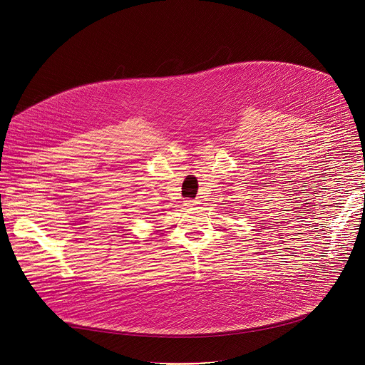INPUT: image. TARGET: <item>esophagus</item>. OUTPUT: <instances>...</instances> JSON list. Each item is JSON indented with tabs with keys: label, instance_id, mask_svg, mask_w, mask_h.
<instances>
[{
	"label": "esophagus",
	"instance_id": "34e87169",
	"mask_svg": "<svg viewBox=\"0 0 365 365\" xmlns=\"http://www.w3.org/2000/svg\"><path fill=\"white\" fill-rule=\"evenodd\" d=\"M198 204H200V202L195 201V200H187V201H184V207H185V208H195Z\"/></svg>",
	"mask_w": 365,
	"mask_h": 365
}]
</instances>
